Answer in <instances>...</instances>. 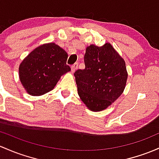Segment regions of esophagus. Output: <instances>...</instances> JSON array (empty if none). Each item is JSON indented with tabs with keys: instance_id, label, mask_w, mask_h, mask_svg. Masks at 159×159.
Returning a JSON list of instances; mask_svg holds the SVG:
<instances>
[{
	"instance_id": "esophagus-1",
	"label": "esophagus",
	"mask_w": 159,
	"mask_h": 159,
	"mask_svg": "<svg viewBox=\"0 0 159 159\" xmlns=\"http://www.w3.org/2000/svg\"><path fill=\"white\" fill-rule=\"evenodd\" d=\"M78 62H75V64H73V65L71 66V71H72V72H75L76 69H78Z\"/></svg>"
}]
</instances>
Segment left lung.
Returning a JSON list of instances; mask_svg holds the SVG:
<instances>
[{
    "mask_svg": "<svg viewBox=\"0 0 159 159\" xmlns=\"http://www.w3.org/2000/svg\"><path fill=\"white\" fill-rule=\"evenodd\" d=\"M84 69L75 72L78 93L90 110L106 109L116 100L126 85L128 79L124 59L109 43L86 48Z\"/></svg>",
    "mask_w": 159,
    "mask_h": 159,
    "instance_id": "left-lung-1",
    "label": "left lung"
}]
</instances>
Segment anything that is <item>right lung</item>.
<instances>
[{
  "label": "right lung",
  "instance_id": "add662e5",
  "mask_svg": "<svg viewBox=\"0 0 159 159\" xmlns=\"http://www.w3.org/2000/svg\"><path fill=\"white\" fill-rule=\"evenodd\" d=\"M67 58V53L54 43L32 50L19 68L20 81L27 93L41 96L53 90L61 76L71 70Z\"/></svg>",
  "mask_w": 159,
  "mask_h": 159
}]
</instances>
